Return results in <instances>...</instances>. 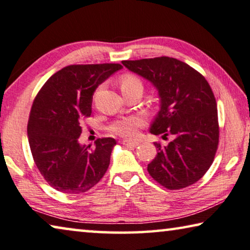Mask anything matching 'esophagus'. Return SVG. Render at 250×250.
Wrapping results in <instances>:
<instances>
[{"instance_id":"esophagus-1","label":"esophagus","mask_w":250,"mask_h":250,"mask_svg":"<svg viewBox=\"0 0 250 250\" xmlns=\"http://www.w3.org/2000/svg\"><path fill=\"white\" fill-rule=\"evenodd\" d=\"M122 144L126 146H139V142L138 141H132V140H124Z\"/></svg>"}]
</instances>
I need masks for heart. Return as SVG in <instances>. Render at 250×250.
<instances>
[{"label": "heart", "mask_w": 250, "mask_h": 250, "mask_svg": "<svg viewBox=\"0 0 250 250\" xmlns=\"http://www.w3.org/2000/svg\"><path fill=\"white\" fill-rule=\"evenodd\" d=\"M134 86H141L142 82L140 79L133 74H125L120 80V88L124 91L129 89H132ZM145 124V119L139 116H132L121 118L119 120L114 121L109 126V130L111 132L118 134V136L125 137V138H132L137 134V128H139Z\"/></svg>", "instance_id": "obj_1"}]
</instances>
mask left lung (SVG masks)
<instances>
[{"mask_svg": "<svg viewBox=\"0 0 250 250\" xmlns=\"http://www.w3.org/2000/svg\"><path fill=\"white\" fill-rule=\"evenodd\" d=\"M122 64L158 90L160 110L150 132L172 137L167 146L154 142L158 153L148 165L149 175L170 190L195 184L210 168L219 142L217 104L209 83L187 63L169 57Z\"/></svg>", "mask_w": 250, "mask_h": 250, "instance_id": "8db88e82", "label": "left lung"}]
</instances>
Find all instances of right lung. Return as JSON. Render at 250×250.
<instances>
[{
  "mask_svg": "<svg viewBox=\"0 0 250 250\" xmlns=\"http://www.w3.org/2000/svg\"><path fill=\"white\" fill-rule=\"evenodd\" d=\"M119 63L73 64L54 73L35 97L27 136L33 160L51 187L63 193H82L94 187L110 165L117 141L101 138L94 146H81V122L92 112L96 89Z\"/></svg>",
  "mask_w": 250,
  "mask_h": 250,
  "instance_id": "right-lung-1",
  "label": "right lung"
}]
</instances>
